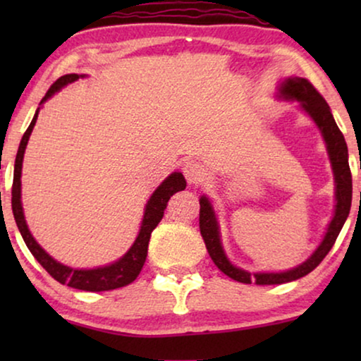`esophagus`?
Wrapping results in <instances>:
<instances>
[{
	"label": "esophagus",
	"mask_w": 361,
	"mask_h": 361,
	"mask_svg": "<svg viewBox=\"0 0 361 361\" xmlns=\"http://www.w3.org/2000/svg\"><path fill=\"white\" fill-rule=\"evenodd\" d=\"M182 172H184L185 179L190 185H197L202 180V177H204V171H202L200 164H197L195 161L184 162V166H182Z\"/></svg>",
	"instance_id": "34e87169"
}]
</instances>
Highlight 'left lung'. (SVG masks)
Masks as SVG:
<instances>
[{"label":"left lung","mask_w":361,"mask_h":361,"mask_svg":"<svg viewBox=\"0 0 361 361\" xmlns=\"http://www.w3.org/2000/svg\"><path fill=\"white\" fill-rule=\"evenodd\" d=\"M281 97L290 98V100L300 102V106L309 113L310 118L315 121V125L320 128L325 142H327V151L330 156V162H332V169L335 176V184H337V205H335V215L332 221H330L327 233L319 248L314 251V255L302 263L298 268L286 271V273H256L251 274L248 271L235 268L233 264L226 259L220 243L219 235V225H216L214 210L207 197L200 199V216H199V226L200 235L204 238V243L207 246L212 261H214L216 268L221 273L228 276V278L238 281L243 284H284L295 281L302 276L309 274L317 266L322 263V259L329 255L332 246L337 240V236L342 230V226L347 220L350 214V207H352V172H350L348 166V147L345 142V137L342 131L338 130L337 123H335L332 113H330V106L325 102V98L320 95L312 83L307 78H288L283 85L279 87Z\"/></svg>","instance_id":"8db88e82"}]
</instances>
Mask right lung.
I'll return each instance as SVG.
<instances>
[{
	"instance_id": "1",
	"label": "right lung",
	"mask_w": 361,
	"mask_h": 361,
	"mask_svg": "<svg viewBox=\"0 0 361 361\" xmlns=\"http://www.w3.org/2000/svg\"><path fill=\"white\" fill-rule=\"evenodd\" d=\"M77 78H78L77 73H68V75L57 78V80L51 85V88L47 90L46 97L42 98L41 103L46 102L47 98H51L54 93L61 90L63 85H67V83L71 82H75ZM37 113L39 110L36 111V115H34L31 125H29L26 133H24L21 145H19V149L16 154V161H14L11 207H13L14 220H16L18 228L21 231L24 243H26L34 258L39 261V264H41L54 279L59 281L61 284H67L68 288L98 293V290H111V289H118V288H123V286L131 284L133 281L137 278V274L141 273L142 264H145L146 256H147V245H149L151 233L157 226V224L162 220V216H164L167 202H169V199L176 194V192L185 189L184 176H182L180 172H174V174L167 177V179L157 187L154 194L151 195V199L146 205L145 219H142L140 235H137L135 245L131 246L130 251H128L121 259H118L116 263H113L110 266H105V268H97V269L67 268V266L54 261L51 256H49L46 251L36 243V240H34L32 235L29 233L26 220H24L23 207H21L23 157H24V149H26L29 136H31L32 128L36 125Z\"/></svg>"
}]
</instances>
